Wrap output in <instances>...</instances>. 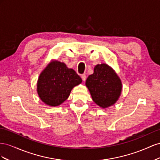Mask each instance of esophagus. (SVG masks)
<instances>
[{
  "mask_svg": "<svg viewBox=\"0 0 160 160\" xmlns=\"http://www.w3.org/2000/svg\"><path fill=\"white\" fill-rule=\"evenodd\" d=\"M81 78H82V79L83 81H85L86 79V76L85 74H82Z\"/></svg>",
  "mask_w": 160,
  "mask_h": 160,
  "instance_id": "1",
  "label": "esophagus"
}]
</instances>
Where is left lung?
I'll return each mask as SVG.
<instances>
[{
	"mask_svg": "<svg viewBox=\"0 0 160 160\" xmlns=\"http://www.w3.org/2000/svg\"><path fill=\"white\" fill-rule=\"evenodd\" d=\"M93 101L102 108L113 105L122 91L121 79L112 68L106 63L97 64L94 73L86 81Z\"/></svg>",
	"mask_w": 160,
	"mask_h": 160,
	"instance_id": "obj_1",
	"label": "left lung"
}]
</instances>
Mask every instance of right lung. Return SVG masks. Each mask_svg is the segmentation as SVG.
I'll return each instance as SVG.
<instances>
[{"label": "right lung", "instance_id": "1", "mask_svg": "<svg viewBox=\"0 0 160 160\" xmlns=\"http://www.w3.org/2000/svg\"><path fill=\"white\" fill-rule=\"evenodd\" d=\"M82 81L76 72L64 63L52 60L40 74L37 91L45 104L57 107L69 97L72 88Z\"/></svg>", "mask_w": 160, "mask_h": 160}]
</instances>
